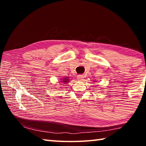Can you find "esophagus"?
Returning a JSON list of instances; mask_svg holds the SVG:
<instances>
[{
    "label": "esophagus",
    "instance_id": "esophagus-1",
    "mask_svg": "<svg viewBox=\"0 0 146 146\" xmlns=\"http://www.w3.org/2000/svg\"><path fill=\"white\" fill-rule=\"evenodd\" d=\"M77 80L78 81H82L84 78V76L82 75H79L77 76Z\"/></svg>",
    "mask_w": 146,
    "mask_h": 146
}]
</instances>
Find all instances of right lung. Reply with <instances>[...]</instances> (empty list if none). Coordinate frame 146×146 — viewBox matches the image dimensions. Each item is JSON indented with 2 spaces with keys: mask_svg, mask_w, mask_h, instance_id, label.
Wrapping results in <instances>:
<instances>
[{
  "mask_svg": "<svg viewBox=\"0 0 146 146\" xmlns=\"http://www.w3.org/2000/svg\"><path fill=\"white\" fill-rule=\"evenodd\" d=\"M68 80V78H64V81H62V82H67Z\"/></svg>",
  "mask_w": 146,
  "mask_h": 146,
  "instance_id": "right-lung-1",
  "label": "right lung"
}]
</instances>
